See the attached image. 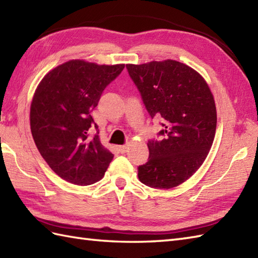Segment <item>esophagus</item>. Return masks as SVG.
<instances>
[{"mask_svg":"<svg viewBox=\"0 0 258 258\" xmlns=\"http://www.w3.org/2000/svg\"><path fill=\"white\" fill-rule=\"evenodd\" d=\"M128 146L127 145H122V146H118V152L120 153V154H124V153H126V151H127Z\"/></svg>","mask_w":258,"mask_h":258,"instance_id":"1","label":"esophagus"}]
</instances>
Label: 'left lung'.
Returning <instances> with one entry per match:
<instances>
[{
  "instance_id": "1",
  "label": "left lung",
  "mask_w": 258,
  "mask_h": 258,
  "mask_svg": "<svg viewBox=\"0 0 258 258\" xmlns=\"http://www.w3.org/2000/svg\"><path fill=\"white\" fill-rule=\"evenodd\" d=\"M126 69L151 117H161L163 126L160 140H149L139 178L153 188L175 187L201 167L212 147L217 122L212 92L195 70L173 59Z\"/></svg>"
}]
</instances>
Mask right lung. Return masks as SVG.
Instances as JSON below:
<instances>
[{
  "label": "right lung",
  "mask_w": 258,
  "mask_h": 258,
  "mask_svg": "<svg viewBox=\"0 0 258 258\" xmlns=\"http://www.w3.org/2000/svg\"><path fill=\"white\" fill-rule=\"evenodd\" d=\"M124 64L97 65L73 59L48 72L33 96L31 132L38 152L59 177L75 185L100 180L113 154L98 139H90L91 113Z\"/></svg>",
  "instance_id": "right-lung-1"
}]
</instances>
